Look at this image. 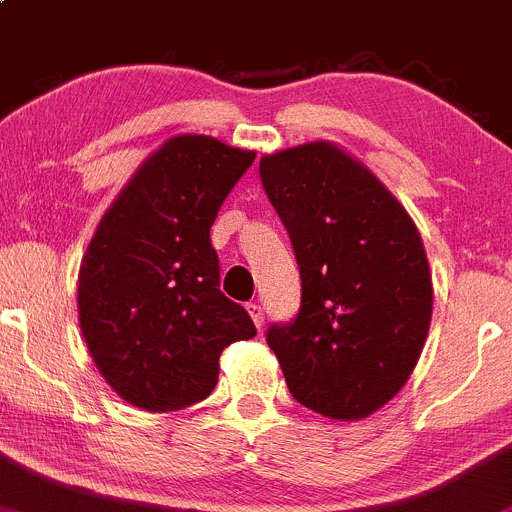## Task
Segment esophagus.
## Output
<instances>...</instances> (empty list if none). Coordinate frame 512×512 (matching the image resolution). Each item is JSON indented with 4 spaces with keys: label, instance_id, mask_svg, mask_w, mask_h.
<instances>
[{
    "label": "esophagus",
    "instance_id": "34e87169",
    "mask_svg": "<svg viewBox=\"0 0 512 512\" xmlns=\"http://www.w3.org/2000/svg\"><path fill=\"white\" fill-rule=\"evenodd\" d=\"M246 312H249L256 327L261 329L263 327V307L258 305V302H246Z\"/></svg>",
    "mask_w": 512,
    "mask_h": 512
}]
</instances>
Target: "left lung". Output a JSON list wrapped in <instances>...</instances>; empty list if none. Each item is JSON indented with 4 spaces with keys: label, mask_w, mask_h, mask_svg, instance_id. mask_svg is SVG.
<instances>
[{
    "label": "left lung",
    "mask_w": 512,
    "mask_h": 512,
    "mask_svg": "<svg viewBox=\"0 0 512 512\" xmlns=\"http://www.w3.org/2000/svg\"><path fill=\"white\" fill-rule=\"evenodd\" d=\"M258 173L302 280L298 315L266 342L300 405L366 417L405 386L430 329L420 232L371 170L324 141L263 156Z\"/></svg>",
    "instance_id": "left-lung-1"
}]
</instances>
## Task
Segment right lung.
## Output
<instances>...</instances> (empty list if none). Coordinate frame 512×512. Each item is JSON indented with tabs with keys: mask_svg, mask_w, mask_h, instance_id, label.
Returning a JSON list of instances; mask_svg holds the SVG:
<instances>
[{
	"mask_svg": "<svg viewBox=\"0 0 512 512\" xmlns=\"http://www.w3.org/2000/svg\"><path fill=\"white\" fill-rule=\"evenodd\" d=\"M256 153L212 136H175L104 212L78 278L80 329L126 403L168 412L217 386L219 354L256 334L219 290L210 227Z\"/></svg>",
	"mask_w": 512,
	"mask_h": 512,
	"instance_id": "add662e5",
	"label": "right lung"
}]
</instances>
